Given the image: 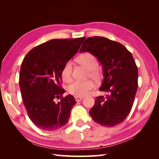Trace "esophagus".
I'll return each instance as SVG.
<instances>
[{
	"instance_id": "1",
	"label": "esophagus",
	"mask_w": 159,
	"mask_h": 159,
	"mask_svg": "<svg viewBox=\"0 0 159 159\" xmlns=\"http://www.w3.org/2000/svg\"><path fill=\"white\" fill-rule=\"evenodd\" d=\"M82 99H83V97H77V96L76 97H75V99L77 102H80V101L82 100Z\"/></svg>"
}]
</instances>
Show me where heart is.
Masks as SVG:
<instances>
[{
  "label": "heart",
  "instance_id": "heart-1",
  "mask_svg": "<svg viewBox=\"0 0 159 159\" xmlns=\"http://www.w3.org/2000/svg\"><path fill=\"white\" fill-rule=\"evenodd\" d=\"M78 61L89 70V75L91 78L94 80L99 78L100 74L97 69L99 62L95 56L90 53H85L78 57ZM72 70L73 63L71 61H68L64 64L61 71V78L65 82L70 83L72 81ZM93 88L94 84L92 81H75L68 86V91L70 94L75 95L77 97H83L88 95Z\"/></svg>",
  "mask_w": 159,
  "mask_h": 159
}]
</instances>
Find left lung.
I'll list each match as a JSON object with an SVG mask.
<instances>
[{"label":"left lung","mask_w":159,"mask_h":159,"mask_svg":"<svg viewBox=\"0 0 159 159\" xmlns=\"http://www.w3.org/2000/svg\"><path fill=\"white\" fill-rule=\"evenodd\" d=\"M95 56L103 67V80L99 91L106 97L96 98L90 116L102 126L112 127L121 123L132 109L138 87V69L125 47L107 38H88L80 52Z\"/></svg>","instance_id":"left-lung-1"}]
</instances>
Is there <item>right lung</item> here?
Instances as JSON below:
<instances>
[{
	"label": "right lung",
	"mask_w": 159,
	"mask_h": 159,
	"mask_svg": "<svg viewBox=\"0 0 159 159\" xmlns=\"http://www.w3.org/2000/svg\"><path fill=\"white\" fill-rule=\"evenodd\" d=\"M85 39H53L34 48L24 58L19 85L28 117L38 128L55 131L68 123L76 102L71 95L62 97L61 71Z\"/></svg>",
	"instance_id": "right-lung-1"
}]
</instances>
